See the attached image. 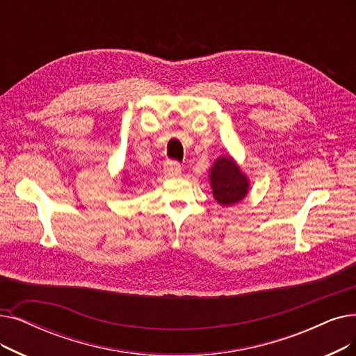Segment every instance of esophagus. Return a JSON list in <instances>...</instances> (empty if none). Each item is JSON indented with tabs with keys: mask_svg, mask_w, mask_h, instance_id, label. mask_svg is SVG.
<instances>
[{
	"mask_svg": "<svg viewBox=\"0 0 356 356\" xmlns=\"http://www.w3.org/2000/svg\"><path fill=\"white\" fill-rule=\"evenodd\" d=\"M164 173L168 177H177L181 173V165L176 161H168L164 165Z\"/></svg>",
	"mask_w": 356,
	"mask_h": 356,
	"instance_id": "esophagus-1",
	"label": "esophagus"
}]
</instances>
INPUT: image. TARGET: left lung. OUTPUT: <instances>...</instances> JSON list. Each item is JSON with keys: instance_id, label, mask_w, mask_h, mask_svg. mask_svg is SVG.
<instances>
[{"instance_id": "obj_1", "label": "left lung", "mask_w": 356, "mask_h": 356, "mask_svg": "<svg viewBox=\"0 0 356 356\" xmlns=\"http://www.w3.org/2000/svg\"><path fill=\"white\" fill-rule=\"evenodd\" d=\"M212 195L216 202L224 207L234 205L249 192V179L238 164L229 156L220 157L209 170Z\"/></svg>"}]
</instances>
